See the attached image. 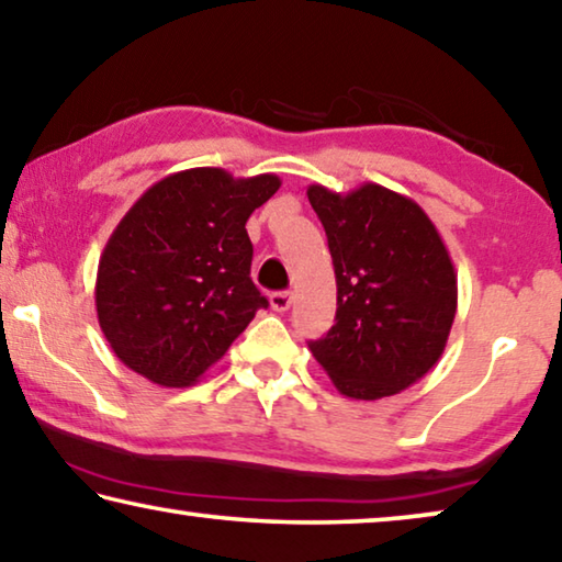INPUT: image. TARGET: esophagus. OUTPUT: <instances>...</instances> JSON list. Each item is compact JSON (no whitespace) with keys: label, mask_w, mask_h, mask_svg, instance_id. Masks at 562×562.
<instances>
[{"label":"esophagus","mask_w":562,"mask_h":562,"mask_svg":"<svg viewBox=\"0 0 562 562\" xmlns=\"http://www.w3.org/2000/svg\"><path fill=\"white\" fill-rule=\"evenodd\" d=\"M270 305L278 310V313H284V310H290L292 305V292L282 290V292H272L270 295Z\"/></svg>","instance_id":"obj_1"}]
</instances>
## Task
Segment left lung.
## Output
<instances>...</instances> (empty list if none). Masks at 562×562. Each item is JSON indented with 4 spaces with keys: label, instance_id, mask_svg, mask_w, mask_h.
<instances>
[{
    "label": "left lung",
    "instance_id": "1",
    "mask_svg": "<svg viewBox=\"0 0 562 562\" xmlns=\"http://www.w3.org/2000/svg\"><path fill=\"white\" fill-rule=\"evenodd\" d=\"M307 199L328 234L338 284L335 325L310 342L342 396L375 401L424 379L457 315V272L434 222L414 199L379 183Z\"/></svg>",
    "mask_w": 562,
    "mask_h": 562
}]
</instances>
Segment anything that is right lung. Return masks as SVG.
I'll return each mask as SVG.
<instances>
[{
  "instance_id": "1",
  "label": "right lung",
  "mask_w": 562,
  "mask_h": 562,
  "mask_svg": "<svg viewBox=\"0 0 562 562\" xmlns=\"http://www.w3.org/2000/svg\"><path fill=\"white\" fill-rule=\"evenodd\" d=\"M280 179L201 166L169 173L125 212L100 255L98 323L113 353L158 386H191L267 297L245 224Z\"/></svg>"
}]
</instances>
